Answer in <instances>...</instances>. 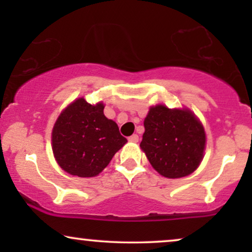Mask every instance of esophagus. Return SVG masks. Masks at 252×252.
<instances>
[{"instance_id": "1", "label": "esophagus", "mask_w": 252, "mask_h": 252, "mask_svg": "<svg viewBox=\"0 0 252 252\" xmlns=\"http://www.w3.org/2000/svg\"><path fill=\"white\" fill-rule=\"evenodd\" d=\"M128 141L129 142H137V141H139V135H137V134H133L132 136L128 137Z\"/></svg>"}]
</instances>
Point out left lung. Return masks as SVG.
Returning a JSON list of instances; mask_svg holds the SVG:
<instances>
[{"mask_svg": "<svg viewBox=\"0 0 252 252\" xmlns=\"http://www.w3.org/2000/svg\"><path fill=\"white\" fill-rule=\"evenodd\" d=\"M143 124L140 147L160 175L184 178L198 167L206 137L202 123L190 110L151 106Z\"/></svg>", "mask_w": 252, "mask_h": 252, "instance_id": "left-lung-1", "label": "left lung"}]
</instances>
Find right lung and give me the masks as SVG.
<instances>
[{
    "label": "right lung",
    "instance_id": "add662e5",
    "mask_svg": "<svg viewBox=\"0 0 252 252\" xmlns=\"http://www.w3.org/2000/svg\"><path fill=\"white\" fill-rule=\"evenodd\" d=\"M103 110L102 102L92 105L80 97L67 105L55 123L53 153L58 165L68 174L95 177L127 142L118 125L106 118Z\"/></svg>",
    "mask_w": 252,
    "mask_h": 252
}]
</instances>
